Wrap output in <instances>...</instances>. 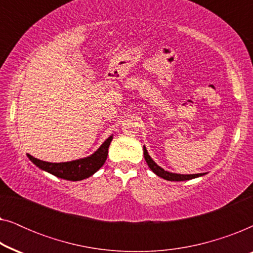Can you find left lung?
Returning a JSON list of instances; mask_svg holds the SVG:
<instances>
[{
  "instance_id": "left-lung-1",
  "label": "left lung",
  "mask_w": 253,
  "mask_h": 253,
  "mask_svg": "<svg viewBox=\"0 0 253 253\" xmlns=\"http://www.w3.org/2000/svg\"><path fill=\"white\" fill-rule=\"evenodd\" d=\"M144 157H145V161L147 162L148 167L152 171L154 172L155 175H158L159 177L167 179V181H174V182H181V181H188V179H192V178H197L200 177V176L205 175V172L203 174H190V175H185V174H175V172H170L165 170L164 168H161L160 166H158L155 162L153 161V159L150 157L148 152L146 150V147L144 146Z\"/></svg>"
}]
</instances>
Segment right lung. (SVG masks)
<instances>
[{
	"label": "right lung",
	"instance_id": "1",
	"mask_svg": "<svg viewBox=\"0 0 253 253\" xmlns=\"http://www.w3.org/2000/svg\"><path fill=\"white\" fill-rule=\"evenodd\" d=\"M113 140V134L103 141L101 146L96 150L94 153L86 158L77 159L68 162H47L33 158L32 155L27 154V158L40 168L49 174L56 176V177L68 179V181H82V179L88 178L89 176L95 174L100 168L102 167L107 160L108 155L109 145Z\"/></svg>",
	"mask_w": 253,
	"mask_h": 253
}]
</instances>
